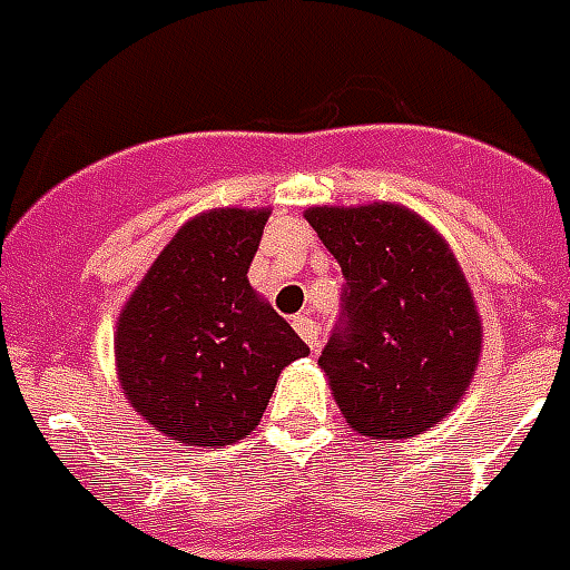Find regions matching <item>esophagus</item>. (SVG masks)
I'll list each match as a JSON object with an SVG mask.
<instances>
[{"mask_svg":"<svg viewBox=\"0 0 570 570\" xmlns=\"http://www.w3.org/2000/svg\"><path fill=\"white\" fill-rule=\"evenodd\" d=\"M293 326H296V332L305 338V344L311 350H317L320 347V326L314 323L311 317H296L293 320Z\"/></svg>","mask_w":570,"mask_h":570,"instance_id":"34e87169","label":"esophagus"}]
</instances>
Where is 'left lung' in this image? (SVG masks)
<instances>
[{
	"instance_id": "8db88e82",
	"label": "left lung",
	"mask_w": 570,
	"mask_h": 570,
	"mask_svg": "<svg viewBox=\"0 0 570 570\" xmlns=\"http://www.w3.org/2000/svg\"><path fill=\"white\" fill-rule=\"evenodd\" d=\"M305 220L347 281L320 356L341 414L386 444L423 435L465 395L483 344L456 256L420 214L392 202L307 208Z\"/></svg>"
}]
</instances>
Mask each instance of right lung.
<instances>
[{
	"label": "right lung",
	"instance_id": "obj_1",
	"mask_svg": "<svg viewBox=\"0 0 570 570\" xmlns=\"http://www.w3.org/2000/svg\"><path fill=\"white\" fill-rule=\"evenodd\" d=\"M265 220V208H214L187 220L120 311V386L168 441L226 446L247 438L281 371L311 353L247 281Z\"/></svg>",
	"mask_w": 570,
	"mask_h": 570
}]
</instances>
